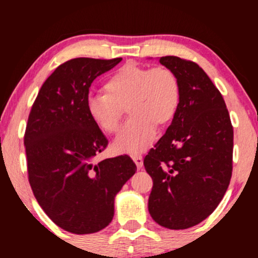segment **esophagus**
I'll use <instances>...</instances> for the list:
<instances>
[{
    "mask_svg": "<svg viewBox=\"0 0 258 258\" xmlns=\"http://www.w3.org/2000/svg\"><path fill=\"white\" fill-rule=\"evenodd\" d=\"M133 161L136 162V165H137V167L141 170L142 167H143V158H142V155H139V154H136V155L132 156Z\"/></svg>",
    "mask_w": 258,
    "mask_h": 258,
    "instance_id": "esophagus-1",
    "label": "esophagus"
}]
</instances>
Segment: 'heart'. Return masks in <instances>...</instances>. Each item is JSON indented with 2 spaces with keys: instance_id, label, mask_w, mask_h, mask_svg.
I'll return each instance as SVG.
<instances>
[{
  "instance_id": "1",
  "label": "heart",
  "mask_w": 258,
  "mask_h": 258,
  "mask_svg": "<svg viewBox=\"0 0 258 258\" xmlns=\"http://www.w3.org/2000/svg\"><path fill=\"white\" fill-rule=\"evenodd\" d=\"M104 93H91L86 100L88 115L102 131H117L123 106L131 115L114 141L117 153L136 154L156 137V123L166 125L180 103L179 80L166 67L126 64L106 80Z\"/></svg>"
}]
</instances>
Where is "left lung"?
Returning a JSON list of instances; mask_svg holds the SVG:
<instances>
[{
  "instance_id": "obj_1",
  "label": "left lung",
  "mask_w": 258,
  "mask_h": 258,
  "mask_svg": "<svg viewBox=\"0 0 258 258\" xmlns=\"http://www.w3.org/2000/svg\"><path fill=\"white\" fill-rule=\"evenodd\" d=\"M180 103L166 133L144 158L153 178L148 209L168 229H186L209 217L223 199L233 170V126L221 92L197 63L166 55Z\"/></svg>"
}]
</instances>
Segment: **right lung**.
Returning a JSON list of instances; mask_svg holds the SVG:
<instances>
[{"label":"right lung","instance_id":"obj_1","mask_svg":"<svg viewBox=\"0 0 258 258\" xmlns=\"http://www.w3.org/2000/svg\"><path fill=\"white\" fill-rule=\"evenodd\" d=\"M122 58H75L59 65L32 104L24 146L32 193L51 220L74 234L102 230L114 200L137 166L128 155L96 162L108 139L88 115L94 79Z\"/></svg>","mask_w":258,"mask_h":258}]
</instances>
